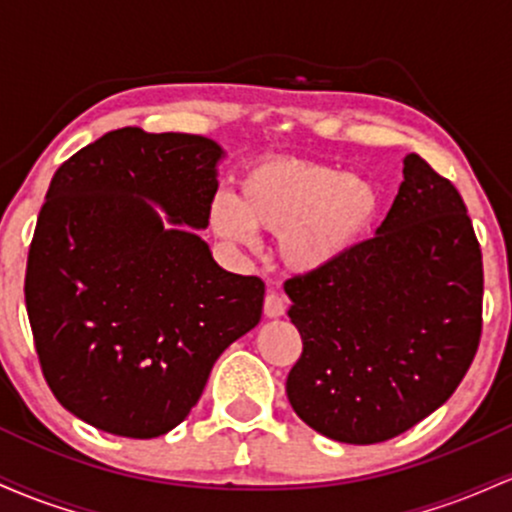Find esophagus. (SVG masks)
<instances>
[{
	"label": "esophagus",
	"mask_w": 512,
	"mask_h": 512,
	"mask_svg": "<svg viewBox=\"0 0 512 512\" xmlns=\"http://www.w3.org/2000/svg\"><path fill=\"white\" fill-rule=\"evenodd\" d=\"M286 313V298L281 293L269 291L264 298V315L267 317H281Z\"/></svg>",
	"instance_id": "34e87169"
}]
</instances>
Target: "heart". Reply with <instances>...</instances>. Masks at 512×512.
<instances>
[{"mask_svg":"<svg viewBox=\"0 0 512 512\" xmlns=\"http://www.w3.org/2000/svg\"><path fill=\"white\" fill-rule=\"evenodd\" d=\"M383 204L378 182L301 158H262L240 175L238 197L219 192L211 226L231 245L255 248L257 231L279 236V257L315 274L356 248Z\"/></svg>","mask_w":512,"mask_h":512,"instance_id":"1","label":"heart"}]
</instances>
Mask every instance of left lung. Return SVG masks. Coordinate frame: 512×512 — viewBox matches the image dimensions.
I'll list each match as a JSON object with an SVG mask.
<instances>
[{"instance_id": "1", "label": "left lung", "mask_w": 512, "mask_h": 512, "mask_svg": "<svg viewBox=\"0 0 512 512\" xmlns=\"http://www.w3.org/2000/svg\"><path fill=\"white\" fill-rule=\"evenodd\" d=\"M370 240L284 284L303 354L293 411L351 445L409 431L450 399L481 337L484 269L460 192L419 154Z\"/></svg>"}]
</instances>
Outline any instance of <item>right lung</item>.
<instances>
[{"label": "right lung", "instance_id": "1", "mask_svg": "<svg viewBox=\"0 0 512 512\" xmlns=\"http://www.w3.org/2000/svg\"><path fill=\"white\" fill-rule=\"evenodd\" d=\"M221 158L199 134L122 127L57 168L28 252L26 310L45 380L76 419L163 436L260 322L264 281L226 272L199 238Z\"/></svg>", "mask_w": 512, "mask_h": 512}]
</instances>
